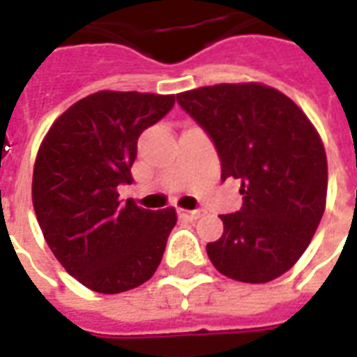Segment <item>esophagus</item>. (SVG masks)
Instances as JSON below:
<instances>
[{
    "instance_id": "1",
    "label": "esophagus",
    "mask_w": 357,
    "mask_h": 357,
    "mask_svg": "<svg viewBox=\"0 0 357 357\" xmlns=\"http://www.w3.org/2000/svg\"><path fill=\"white\" fill-rule=\"evenodd\" d=\"M179 218H185V220H199L201 218V212L199 210H185V208H178Z\"/></svg>"
}]
</instances>
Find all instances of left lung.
<instances>
[{"mask_svg":"<svg viewBox=\"0 0 357 357\" xmlns=\"http://www.w3.org/2000/svg\"><path fill=\"white\" fill-rule=\"evenodd\" d=\"M214 141L222 179H241L243 208L222 214L206 245L229 279L268 283L298 262L327 202L325 147L296 102L260 82L216 84L176 95Z\"/></svg>","mask_w":357,"mask_h":357,"instance_id":"8db88e82","label":"left lung"}]
</instances>
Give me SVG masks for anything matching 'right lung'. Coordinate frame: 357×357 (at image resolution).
<instances>
[{"mask_svg": "<svg viewBox=\"0 0 357 357\" xmlns=\"http://www.w3.org/2000/svg\"><path fill=\"white\" fill-rule=\"evenodd\" d=\"M176 95L97 91L61 114L38 149L32 204L61 266L95 292L116 294L149 281L162 260L176 208L120 204L132 183L137 139L174 107Z\"/></svg>", "mask_w": 357, "mask_h": 357, "instance_id": "add662e5", "label": "right lung"}]
</instances>
